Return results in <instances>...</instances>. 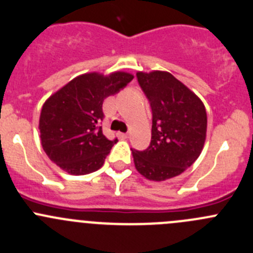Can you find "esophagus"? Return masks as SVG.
I'll return each mask as SVG.
<instances>
[{
    "instance_id": "1",
    "label": "esophagus",
    "mask_w": 253,
    "mask_h": 253,
    "mask_svg": "<svg viewBox=\"0 0 253 253\" xmlns=\"http://www.w3.org/2000/svg\"><path fill=\"white\" fill-rule=\"evenodd\" d=\"M118 136L122 139H126L129 135H128V133H118Z\"/></svg>"
}]
</instances>
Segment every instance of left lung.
<instances>
[{
  "instance_id": "left-lung-1",
  "label": "left lung",
  "mask_w": 253,
  "mask_h": 253,
  "mask_svg": "<svg viewBox=\"0 0 253 253\" xmlns=\"http://www.w3.org/2000/svg\"><path fill=\"white\" fill-rule=\"evenodd\" d=\"M150 103V145L133 151L136 170L146 179L164 181L184 172L204 148L208 128L205 105L168 72L136 73Z\"/></svg>"
}]
</instances>
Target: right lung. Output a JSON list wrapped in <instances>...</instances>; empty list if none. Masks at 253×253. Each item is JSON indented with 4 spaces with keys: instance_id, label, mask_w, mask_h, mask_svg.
Instances as JSON below:
<instances>
[{
    "instance_id": "right-lung-1",
    "label": "right lung",
    "mask_w": 253,
    "mask_h": 253,
    "mask_svg": "<svg viewBox=\"0 0 253 253\" xmlns=\"http://www.w3.org/2000/svg\"><path fill=\"white\" fill-rule=\"evenodd\" d=\"M124 72L79 76L50 95L42 107L40 131L48 158L72 175L97 171L118 139L103 134V102L133 81Z\"/></svg>"
}]
</instances>
